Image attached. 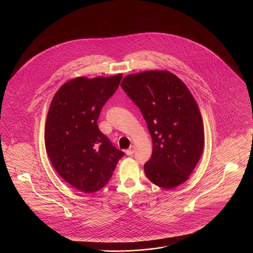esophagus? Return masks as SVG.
Returning <instances> with one entry per match:
<instances>
[{"instance_id":"1","label":"esophagus","mask_w":253,"mask_h":253,"mask_svg":"<svg viewBox=\"0 0 253 253\" xmlns=\"http://www.w3.org/2000/svg\"><path fill=\"white\" fill-rule=\"evenodd\" d=\"M133 153H134V146L132 145L128 150H126V155L127 156H132Z\"/></svg>"}]
</instances>
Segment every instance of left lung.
Masks as SVG:
<instances>
[{"label":"left lung","instance_id":"8db88e82","mask_svg":"<svg viewBox=\"0 0 253 253\" xmlns=\"http://www.w3.org/2000/svg\"><path fill=\"white\" fill-rule=\"evenodd\" d=\"M121 87L140 109L153 140L147 177L170 190L189 179L204 148V126L189 88L174 74L149 70L124 77Z\"/></svg>","mask_w":253,"mask_h":253}]
</instances>
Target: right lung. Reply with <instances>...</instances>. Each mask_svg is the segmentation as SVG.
<instances>
[{"label":"right lung","instance_id":"add662e5","mask_svg":"<svg viewBox=\"0 0 253 253\" xmlns=\"http://www.w3.org/2000/svg\"><path fill=\"white\" fill-rule=\"evenodd\" d=\"M121 78L122 74L75 78L60 86L50 103L44 131L46 153L60 177L80 192L102 189L124 156L96 124Z\"/></svg>","mask_w":253,"mask_h":253}]
</instances>
